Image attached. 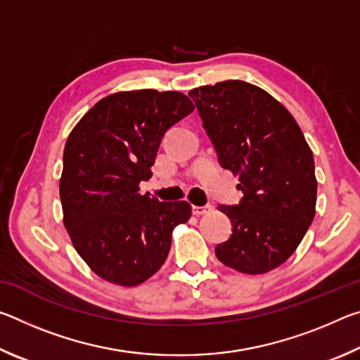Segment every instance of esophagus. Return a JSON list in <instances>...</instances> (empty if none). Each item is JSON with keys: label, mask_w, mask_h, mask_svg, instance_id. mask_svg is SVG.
<instances>
[{"label": "esophagus", "mask_w": 360, "mask_h": 360, "mask_svg": "<svg viewBox=\"0 0 360 360\" xmlns=\"http://www.w3.org/2000/svg\"><path fill=\"white\" fill-rule=\"evenodd\" d=\"M212 210L211 205H203V206H197V205H192V212L195 216H203V214H208V212Z\"/></svg>", "instance_id": "esophagus-1"}]
</instances>
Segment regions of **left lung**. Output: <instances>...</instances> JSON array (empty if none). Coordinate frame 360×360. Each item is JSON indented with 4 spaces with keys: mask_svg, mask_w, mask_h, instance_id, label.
I'll return each mask as SVG.
<instances>
[{
    "mask_svg": "<svg viewBox=\"0 0 360 360\" xmlns=\"http://www.w3.org/2000/svg\"><path fill=\"white\" fill-rule=\"evenodd\" d=\"M219 163L238 174V205H219L231 235L216 246L233 270L260 275L288 260L314 219V158L295 119L265 90L224 81L188 92Z\"/></svg>",
    "mask_w": 360,
    "mask_h": 360,
    "instance_id": "left-lung-1",
    "label": "left lung"
}]
</instances>
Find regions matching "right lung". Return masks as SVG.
I'll list each match as a JSON object with an SVG mask.
<instances>
[{
  "instance_id": "1",
  "label": "right lung",
  "mask_w": 360,
  "mask_h": 360,
  "mask_svg": "<svg viewBox=\"0 0 360 360\" xmlns=\"http://www.w3.org/2000/svg\"><path fill=\"white\" fill-rule=\"evenodd\" d=\"M193 111L179 92L135 90L100 100L79 120L63 152L60 200L77 254L96 275L138 285L167 260L187 202L139 193L165 133Z\"/></svg>"
}]
</instances>
